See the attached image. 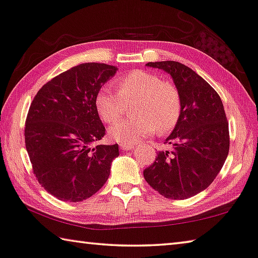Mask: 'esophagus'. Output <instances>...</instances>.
Here are the masks:
<instances>
[{
    "mask_svg": "<svg viewBox=\"0 0 258 258\" xmlns=\"http://www.w3.org/2000/svg\"><path fill=\"white\" fill-rule=\"evenodd\" d=\"M119 147L123 151H130V150L133 149L134 145H119Z\"/></svg>",
    "mask_w": 258,
    "mask_h": 258,
    "instance_id": "esophagus-1",
    "label": "esophagus"
}]
</instances>
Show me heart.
<instances>
[{
    "label": "heart",
    "instance_id": "1",
    "mask_svg": "<svg viewBox=\"0 0 258 258\" xmlns=\"http://www.w3.org/2000/svg\"><path fill=\"white\" fill-rule=\"evenodd\" d=\"M115 92L102 86L95 98V107L104 123L118 120L127 104L133 118L120 120L109 128V135L120 145H132L157 130L166 133L176 125L182 110L180 91L171 82H165L154 73L134 71L116 80Z\"/></svg>",
    "mask_w": 258,
    "mask_h": 258
}]
</instances>
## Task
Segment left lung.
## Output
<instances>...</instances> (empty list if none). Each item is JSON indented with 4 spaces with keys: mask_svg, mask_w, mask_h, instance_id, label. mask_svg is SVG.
I'll list each match as a JSON object with an SVG mask.
<instances>
[{
    "mask_svg": "<svg viewBox=\"0 0 258 258\" xmlns=\"http://www.w3.org/2000/svg\"><path fill=\"white\" fill-rule=\"evenodd\" d=\"M146 66L172 76L180 91V118L159 151L143 171L150 186L171 199H186L207 189L229 154V123L220 95L197 73L177 61H157Z\"/></svg>",
    "mask_w": 258,
    "mask_h": 258,
    "instance_id": "8db88e82",
    "label": "left lung"
}]
</instances>
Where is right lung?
<instances>
[{"mask_svg": "<svg viewBox=\"0 0 258 258\" xmlns=\"http://www.w3.org/2000/svg\"><path fill=\"white\" fill-rule=\"evenodd\" d=\"M117 71L81 63L43 85L30 104L26 149L38 183L59 200L77 203L93 196L119 155L118 145H98L106 128L95 107L100 89Z\"/></svg>", "mask_w": 258, "mask_h": 258, "instance_id": "right-lung-1", "label": "right lung"}]
</instances>
